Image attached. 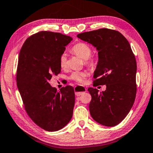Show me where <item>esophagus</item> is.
Here are the masks:
<instances>
[{"instance_id":"esophagus-1","label":"esophagus","mask_w":153,"mask_h":153,"mask_svg":"<svg viewBox=\"0 0 153 153\" xmlns=\"http://www.w3.org/2000/svg\"><path fill=\"white\" fill-rule=\"evenodd\" d=\"M75 91H76V96H80L82 94L86 93V89L82 86H77L75 87Z\"/></svg>"}]
</instances>
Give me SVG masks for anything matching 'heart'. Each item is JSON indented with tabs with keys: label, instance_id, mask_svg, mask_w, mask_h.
<instances>
[{
	"label": "heart",
	"instance_id": "b5f03b06",
	"mask_svg": "<svg viewBox=\"0 0 153 153\" xmlns=\"http://www.w3.org/2000/svg\"><path fill=\"white\" fill-rule=\"evenodd\" d=\"M71 52L74 54L78 56L79 57H80L83 60H86L85 61L86 64L91 65V66L95 65V60L94 59H88L92 54V49L86 43L82 42L76 43V45H74L72 47ZM59 65L60 68L62 69H66L67 67V58L66 54H65V53L60 55L59 59ZM86 76V73L85 72L75 71L72 73L71 76H70V79L77 82H79V83H83Z\"/></svg>",
	"mask_w": 153,
	"mask_h": 153
}]
</instances>
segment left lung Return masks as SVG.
Listing matches in <instances>:
<instances>
[{
  "instance_id": "1",
  "label": "left lung",
  "mask_w": 153,
  "mask_h": 153,
  "mask_svg": "<svg viewBox=\"0 0 153 153\" xmlns=\"http://www.w3.org/2000/svg\"><path fill=\"white\" fill-rule=\"evenodd\" d=\"M98 51V62L94 72V84L106 85L99 93L89 88L92 97L89 110L99 124L114 127L129 114L136 95L137 64L130 44L118 31L100 28L78 34Z\"/></svg>"
}]
</instances>
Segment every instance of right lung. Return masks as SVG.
I'll return each instance as SVG.
<instances>
[{
    "label": "right lung",
    "mask_w": 153,
    "mask_h": 153,
    "mask_svg": "<svg viewBox=\"0 0 153 153\" xmlns=\"http://www.w3.org/2000/svg\"><path fill=\"white\" fill-rule=\"evenodd\" d=\"M73 39L59 33L41 31L25 41L18 58L17 86L24 108L32 120L48 131L66 126L73 116L74 89L58 91L50 86L52 76L60 73V55Z\"/></svg>",
    "instance_id": "obj_1"
}]
</instances>
